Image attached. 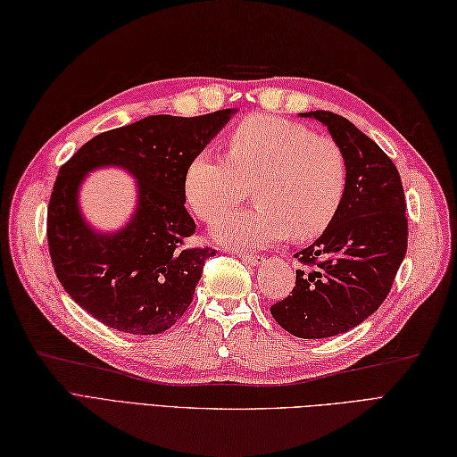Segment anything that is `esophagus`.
<instances>
[{"label": "esophagus", "mask_w": 457, "mask_h": 457, "mask_svg": "<svg viewBox=\"0 0 457 457\" xmlns=\"http://www.w3.org/2000/svg\"><path fill=\"white\" fill-rule=\"evenodd\" d=\"M239 259H241L243 262L251 264V266H259V264L264 261V256H262V254H254V253H241Z\"/></svg>", "instance_id": "obj_1"}]
</instances>
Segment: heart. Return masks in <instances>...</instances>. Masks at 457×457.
Returning <instances> with one entry per match:
<instances>
[{
	"instance_id": "b5f03b06",
	"label": "heart",
	"mask_w": 457,
	"mask_h": 457,
	"mask_svg": "<svg viewBox=\"0 0 457 457\" xmlns=\"http://www.w3.org/2000/svg\"><path fill=\"white\" fill-rule=\"evenodd\" d=\"M229 158L203 150L185 170L183 191L193 212L216 220L257 185L259 207L221 217L218 243L233 249L264 247L294 236L320 237L340 214L347 162L334 138L274 115H249L228 135Z\"/></svg>"
}]
</instances>
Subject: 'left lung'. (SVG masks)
Here are the masks:
<instances>
[{
    "label": "left lung",
    "instance_id": "1",
    "mask_svg": "<svg viewBox=\"0 0 457 457\" xmlns=\"http://www.w3.org/2000/svg\"><path fill=\"white\" fill-rule=\"evenodd\" d=\"M328 127L347 162V191L340 214L322 236L295 254L291 295L270 312L284 330L305 340L355 328L390 294L407 251L402 178L388 154L345 117L301 113Z\"/></svg>",
    "mask_w": 457,
    "mask_h": 457
}]
</instances>
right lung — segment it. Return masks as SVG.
Instances as JSON below:
<instances>
[{"label": "right lung", "instance_id": "1", "mask_svg": "<svg viewBox=\"0 0 457 457\" xmlns=\"http://www.w3.org/2000/svg\"><path fill=\"white\" fill-rule=\"evenodd\" d=\"M231 113L148 115L90 138L57 173L46 228L54 270L71 299L102 324L150 336L189 309L216 251L187 245L196 224L185 208V170ZM100 165H121L139 179L137 212L113 237L92 232L76 206L79 181Z\"/></svg>", "mask_w": 457, "mask_h": 457}]
</instances>
